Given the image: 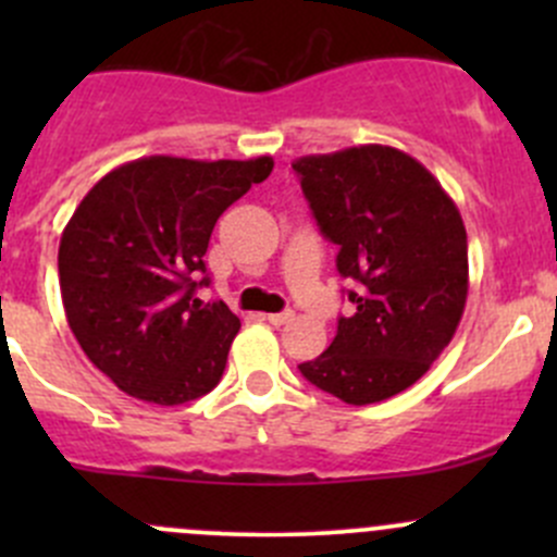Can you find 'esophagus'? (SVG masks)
Listing matches in <instances>:
<instances>
[{
  "label": "esophagus",
  "mask_w": 557,
  "mask_h": 557,
  "mask_svg": "<svg viewBox=\"0 0 557 557\" xmlns=\"http://www.w3.org/2000/svg\"><path fill=\"white\" fill-rule=\"evenodd\" d=\"M267 320L272 325H285V323H290V320H294V310H285V312H272V314H267Z\"/></svg>",
  "instance_id": "34e87169"
}]
</instances>
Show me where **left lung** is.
<instances>
[{
  "label": "left lung",
  "mask_w": 557,
  "mask_h": 557,
  "mask_svg": "<svg viewBox=\"0 0 557 557\" xmlns=\"http://www.w3.org/2000/svg\"><path fill=\"white\" fill-rule=\"evenodd\" d=\"M320 234L356 305L329 350L299 363L345 404H377L418 383L450 345L469 294V245L455 201L412 156L361 145L294 161Z\"/></svg>",
  "instance_id": "obj_1"
}]
</instances>
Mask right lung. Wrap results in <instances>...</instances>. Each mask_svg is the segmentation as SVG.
<instances>
[{
  "label": "right lung",
  "mask_w": 557,
  "mask_h": 557,
  "mask_svg": "<svg viewBox=\"0 0 557 557\" xmlns=\"http://www.w3.org/2000/svg\"><path fill=\"white\" fill-rule=\"evenodd\" d=\"M274 161H128L77 205L59 245L66 320L88 361L123 393L174 407L221 383L239 318L205 305V252L218 218Z\"/></svg>",
  "instance_id": "1"
}]
</instances>
